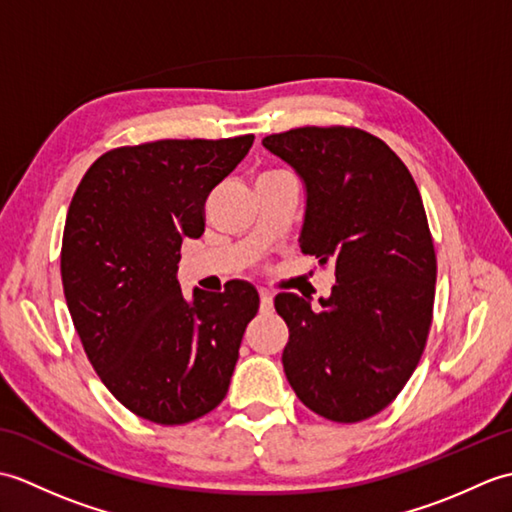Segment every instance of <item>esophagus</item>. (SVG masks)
<instances>
[{
    "label": "esophagus",
    "instance_id": "34e87169",
    "mask_svg": "<svg viewBox=\"0 0 512 512\" xmlns=\"http://www.w3.org/2000/svg\"><path fill=\"white\" fill-rule=\"evenodd\" d=\"M259 301H262V312H270L273 310V295L268 290L259 292Z\"/></svg>",
    "mask_w": 512,
    "mask_h": 512
}]
</instances>
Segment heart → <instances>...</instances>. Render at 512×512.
I'll list each match as a JSON object with an SVG mask.
<instances>
[{
    "label": "heart",
    "instance_id": "1",
    "mask_svg": "<svg viewBox=\"0 0 512 512\" xmlns=\"http://www.w3.org/2000/svg\"><path fill=\"white\" fill-rule=\"evenodd\" d=\"M288 171H284V169H268V171H264L262 176H259V180H266V178H275V176H286ZM257 180V182H259Z\"/></svg>",
    "mask_w": 512,
    "mask_h": 512
}]
</instances>
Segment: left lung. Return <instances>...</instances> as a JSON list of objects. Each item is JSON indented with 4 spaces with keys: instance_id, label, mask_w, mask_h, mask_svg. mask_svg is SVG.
Wrapping results in <instances>:
<instances>
[{
    "instance_id": "obj_1",
    "label": "left lung",
    "mask_w": 512,
    "mask_h": 512,
    "mask_svg": "<svg viewBox=\"0 0 512 512\" xmlns=\"http://www.w3.org/2000/svg\"><path fill=\"white\" fill-rule=\"evenodd\" d=\"M262 145L306 187L301 250L336 275L321 310L292 292L275 297L290 332L286 378L319 416L367 420L407 385L431 328L436 250L420 191L363 129L299 127Z\"/></svg>"
}]
</instances>
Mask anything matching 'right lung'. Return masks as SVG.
<instances>
[{
    "label": "right lung",
    "mask_w": 512,
    "mask_h": 512,
    "mask_svg": "<svg viewBox=\"0 0 512 512\" xmlns=\"http://www.w3.org/2000/svg\"><path fill=\"white\" fill-rule=\"evenodd\" d=\"M255 136L156 140L103 154L63 228L61 281L76 334L112 396L156 424L202 418L224 400L257 290L182 295L180 246L204 233V202Z\"/></svg>",
    "instance_id": "1"
}]
</instances>
